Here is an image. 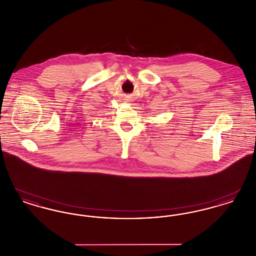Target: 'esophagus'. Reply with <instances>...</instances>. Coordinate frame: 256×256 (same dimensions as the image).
Here are the masks:
<instances>
[{
	"label": "esophagus",
	"mask_w": 256,
	"mask_h": 256,
	"mask_svg": "<svg viewBox=\"0 0 256 256\" xmlns=\"http://www.w3.org/2000/svg\"><path fill=\"white\" fill-rule=\"evenodd\" d=\"M126 102H128V100H126Z\"/></svg>",
	"instance_id": "esophagus-1"
}]
</instances>
